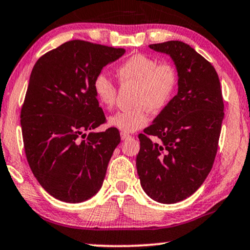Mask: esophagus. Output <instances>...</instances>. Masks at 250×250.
<instances>
[{
  "mask_svg": "<svg viewBox=\"0 0 250 250\" xmlns=\"http://www.w3.org/2000/svg\"><path fill=\"white\" fill-rule=\"evenodd\" d=\"M120 135H121V140H123V141L130 137V135H129L128 133H123V131H121V134H120Z\"/></svg>",
  "mask_w": 250,
  "mask_h": 250,
  "instance_id": "obj_1",
  "label": "esophagus"
}]
</instances>
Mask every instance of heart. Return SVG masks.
I'll use <instances>...</instances> for the list:
<instances>
[{
  "label": "heart",
  "mask_w": 250,
  "mask_h": 250,
  "mask_svg": "<svg viewBox=\"0 0 250 250\" xmlns=\"http://www.w3.org/2000/svg\"><path fill=\"white\" fill-rule=\"evenodd\" d=\"M122 85H135L133 104L129 109L119 110L108 119L112 127L123 133H133L146 127L149 110L161 112L173 98L179 83L178 70L172 62H158L154 57L137 53L116 68ZM96 100L106 108L116 102L117 87L107 74L99 73L93 80Z\"/></svg>",
  "instance_id": "obj_1"
}]
</instances>
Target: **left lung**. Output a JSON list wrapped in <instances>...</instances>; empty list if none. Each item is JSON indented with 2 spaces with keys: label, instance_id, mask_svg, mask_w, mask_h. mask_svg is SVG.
<instances>
[{
  "label": "left lung",
  "instance_id": "1",
  "mask_svg": "<svg viewBox=\"0 0 250 250\" xmlns=\"http://www.w3.org/2000/svg\"><path fill=\"white\" fill-rule=\"evenodd\" d=\"M169 55L179 74L178 93L138 135L137 173L144 192L162 204L193 194L214 163L224 119V99L211 62L179 41L151 44ZM150 136L158 137L154 143Z\"/></svg>",
  "mask_w": 250,
  "mask_h": 250
}]
</instances>
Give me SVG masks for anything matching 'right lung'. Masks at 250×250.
Instances as JSON below:
<instances>
[{
	"label": "right lung",
	"instance_id": "add662e5",
	"mask_svg": "<svg viewBox=\"0 0 250 250\" xmlns=\"http://www.w3.org/2000/svg\"><path fill=\"white\" fill-rule=\"evenodd\" d=\"M125 52L74 39L45 53L32 68L21 109L24 150L36 179L56 199L81 203L101 188L121 137L113 127L85 133L106 123L93 80Z\"/></svg>",
	"mask_w": 250,
	"mask_h": 250
}]
</instances>
